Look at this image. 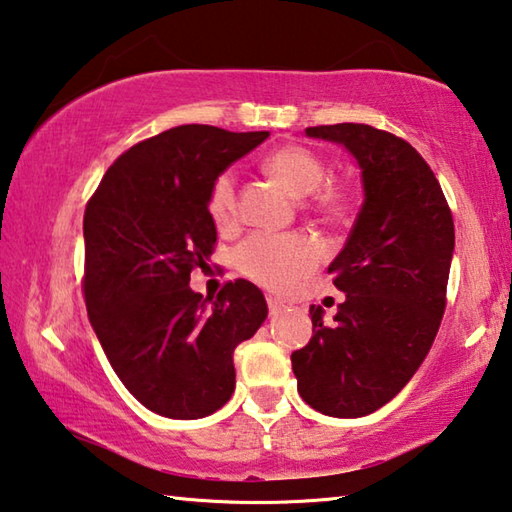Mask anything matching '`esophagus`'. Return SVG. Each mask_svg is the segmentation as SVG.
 Listing matches in <instances>:
<instances>
[{
	"label": "esophagus",
	"instance_id": "1",
	"mask_svg": "<svg viewBox=\"0 0 512 512\" xmlns=\"http://www.w3.org/2000/svg\"><path fill=\"white\" fill-rule=\"evenodd\" d=\"M267 306H270V315L276 317L283 310V301H279L276 297H267Z\"/></svg>",
	"mask_w": 512,
	"mask_h": 512
}]
</instances>
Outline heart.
<instances>
[{"mask_svg": "<svg viewBox=\"0 0 512 512\" xmlns=\"http://www.w3.org/2000/svg\"><path fill=\"white\" fill-rule=\"evenodd\" d=\"M265 170L276 182L303 200L317 191L326 177V168L317 155L301 146H283L265 159ZM319 202L330 206L335 197L321 193ZM209 215L218 227H227L236 218V179L222 173L209 193ZM321 263L317 240L303 233H251L236 249L238 270L258 285L270 290H290L303 276Z\"/></svg>", "mask_w": 512, "mask_h": 512, "instance_id": "heart-1", "label": "heart"}]
</instances>
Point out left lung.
I'll return each instance as SVG.
<instances>
[{"mask_svg":"<svg viewBox=\"0 0 512 512\" xmlns=\"http://www.w3.org/2000/svg\"><path fill=\"white\" fill-rule=\"evenodd\" d=\"M308 139L344 146L360 168L364 202L328 274L346 301L333 319L312 306V337L292 353L312 409L360 418L396 398L434 344L445 312L454 220L427 161L364 123L319 125Z\"/></svg>","mask_w":512,"mask_h":512,"instance_id":"8db88e82","label":"left lung"}]
</instances>
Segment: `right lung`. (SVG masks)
<instances>
[{"label":"right lung","mask_w":512,"mask_h":512,"mask_svg":"<svg viewBox=\"0 0 512 512\" xmlns=\"http://www.w3.org/2000/svg\"><path fill=\"white\" fill-rule=\"evenodd\" d=\"M267 137L177 125L123 152L85 209L89 321L125 389L159 416L220 409L236 389L233 351L267 319L263 292L245 279L215 299L188 285L218 238L213 182Z\"/></svg>","instance_id":"right-lung-1"}]
</instances>
